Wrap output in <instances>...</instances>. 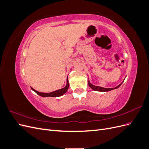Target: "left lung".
Returning <instances> with one entry per match:
<instances>
[{
	"mask_svg": "<svg viewBox=\"0 0 149 149\" xmlns=\"http://www.w3.org/2000/svg\"><path fill=\"white\" fill-rule=\"evenodd\" d=\"M122 83H120L119 85H118L117 87H115V88H102V87H100V86H94V85L92 84L91 83H90L89 81L88 80V85L89 86V87L91 88L92 89H93L94 91H102V92L109 91H111V90H112V89L118 88L122 84Z\"/></svg>",
	"mask_w": 149,
	"mask_h": 149,
	"instance_id": "8db88e82",
	"label": "left lung"
}]
</instances>
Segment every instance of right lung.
Returning <instances> with one entry per match:
<instances>
[{
    "mask_svg": "<svg viewBox=\"0 0 149 149\" xmlns=\"http://www.w3.org/2000/svg\"><path fill=\"white\" fill-rule=\"evenodd\" d=\"M69 88V82H68V78L67 77V83H66V86L63 88L60 89L56 90V91H53L51 93H41V92H38L37 91H36L33 88H31V89L33 90V91H35L37 94H38L39 96H42V97H58V96H61L62 95H63L65 93H66V91H68Z\"/></svg>",
    "mask_w": 149,
    "mask_h": 149,
    "instance_id": "right-lung-1",
    "label": "right lung"
}]
</instances>
